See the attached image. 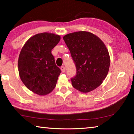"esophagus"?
<instances>
[{
	"label": "esophagus",
	"instance_id": "esophagus-1",
	"mask_svg": "<svg viewBox=\"0 0 134 134\" xmlns=\"http://www.w3.org/2000/svg\"><path fill=\"white\" fill-rule=\"evenodd\" d=\"M60 69L62 70V71L63 72H65V67L64 66H62L60 67Z\"/></svg>",
	"mask_w": 134,
	"mask_h": 134
}]
</instances>
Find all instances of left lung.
Listing matches in <instances>:
<instances>
[{
  "instance_id": "left-lung-1",
  "label": "left lung",
  "mask_w": 134,
  "mask_h": 134,
  "mask_svg": "<svg viewBox=\"0 0 134 134\" xmlns=\"http://www.w3.org/2000/svg\"><path fill=\"white\" fill-rule=\"evenodd\" d=\"M63 40L76 67L72 87L84 93L94 90L107 75L110 58L105 45L94 34L81 31L68 34Z\"/></svg>"
}]
</instances>
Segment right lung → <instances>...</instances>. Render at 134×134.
Masks as SVG:
<instances>
[{
	"label": "right lung",
	"instance_id": "1",
	"mask_svg": "<svg viewBox=\"0 0 134 134\" xmlns=\"http://www.w3.org/2000/svg\"><path fill=\"white\" fill-rule=\"evenodd\" d=\"M60 40L53 33L37 34L27 41L18 60L20 79L25 86L40 96L49 94L56 86L61 70L55 63L52 50Z\"/></svg>",
	"mask_w": 134,
	"mask_h": 134
}]
</instances>
